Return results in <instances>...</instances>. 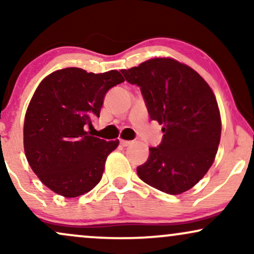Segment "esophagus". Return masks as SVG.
I'll return each mask as SVG.
<instances>
[{"label":"esophagus","instance_id":"1","mask_svg":"<svg viewBox=\"0 0 254 254\" xmlns=\"http://www.w3.org/2000/svg\"><path fill=\"white\" fill-rule=\"evenodd\" d=\"M121 144L123 145V147H127V145L132 144V141H127V139H121Z\"/></svg>","mask_w":254,"mask_h":254}]
</instances>
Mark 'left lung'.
<instances>
[{
	"instance_id": "obj_1",
	"label": "left lung",
	"mask_w": 254,
	"mask_h": 254,
	"mask_svg": "<svg viewBox=\"0 0 254 254\" xmlns=\"http://www.w3.org/2000/svg\"><path fill=\"white\" fill-rule=\"evenodd\" d=\"M122 74L139 86L150 118L164 132L137 174L168 194L190 190L214 164L220 144L222 124L210 86L196 70L170 57L151 58Z\"/></svg>"
}]
</instances>
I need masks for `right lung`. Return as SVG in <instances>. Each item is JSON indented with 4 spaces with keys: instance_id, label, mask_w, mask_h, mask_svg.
I'll list each match as a JSON object with an SVG mask.
<instances>
[{
    "instance_id": "1",
    "label": "right lung",
    "mask_w": 254,
    "mask_h": 254,
    "mask_svg": "<svg viewBox=\"0 0 254 254\" xmlns=\"http://www.w3.org/2000/svg\"><path fill=\"white\" fill-rule=\"evenodd\" d=\"M122 82L117 70L94 74L65 68L37 87L26 111L24 149L32 171L50 190L74 198L101 180L107 156L119 141L92 136L86 127L100 115L107 90Z\"/></svg>"
}]
</instances>
